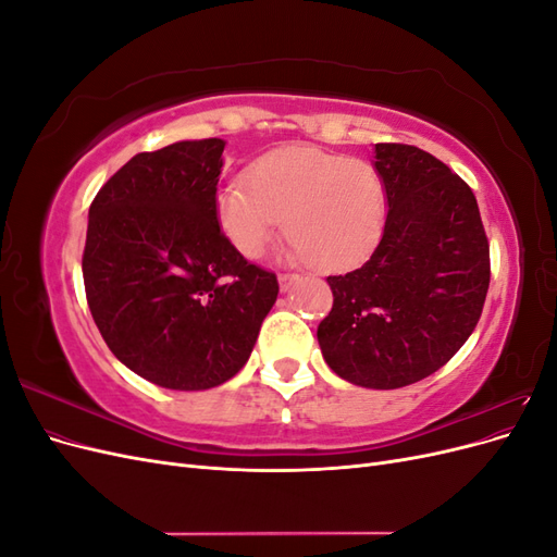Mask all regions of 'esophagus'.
I'll list each match as a JSON object with an SVG mask.
<instances>
[{
    "mask_svg": "<svg viewBox=\"0 0 557 557\" xmlns=\"http://www.w3.org/2000/svg\"><path fill=\"white\" fill-rule=\"evenodd\" d=\"M297 278H299L297 274H281V276H278V285H281V290H283V293H288V290L293 288V283H295Z\"/></svg>",
    "mask_w": 557,
    "mask_h": 557,
    "instance_id": "34e87169",
    "label": "esophagus"
}]
</instances>
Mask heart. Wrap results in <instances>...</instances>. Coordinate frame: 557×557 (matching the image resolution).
I'll return each mask as SVG.
<instances>
[{
    "label": "heart",
    "instance_id": "1",
    "mask_svg": "<svg viewBox=\"0 0 557 557\" xmlns=\"http://www.w3.org/2000/svg\"><path fill=\"white\" fill-rule=\"evenodd\" d=\"M293 260L339 274L383 239L387 190L374 164L311 146L276 148L248 166L246 181L215 193V221L244 258L256 260L283 225Z\"/></svg>",
    "mask_w": 557,
    "mask_h": 557
}]
</instances>
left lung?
Listing matches in <instances>:
<instances>
[{"instance_id":"left-lung-1","label":"left lung","mask_w":557,"mask_h":557,"mask_svg":"<svg viewBox=\"0 0 557 557\" xmlns=\"http://www.w3.org/2000/svg\"><path fill=\"white\" fill-rule=\"evenodd\" d=\"M387 190L383 239L360 269L327 276L332 311L318 344L336 376L395 391L434 374L474 332L491 285L476 197L448 166L407 144H376Z\"/></svg>"}]
</instances>
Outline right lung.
I'll use <instances>...</instances> for the list:
<instances>
[{
    "label": "right lung",
    "mask_w": 557,
    "mask_h": 557,
    "mask_svg": "<svg viewBox=\"0 0 557 557\" xmlns=\"http://www.w3.org/2000/svg\"><path fill=\"white\" fill-rule=\"evenodd\" d=\"M223 139L134 156L88 213L83 283L95 325L134 374L209 391L250 358L276 274L250 264L215 221Z\"/></svg>",
    "instance_id": "add662e5"
}]
</instances>
